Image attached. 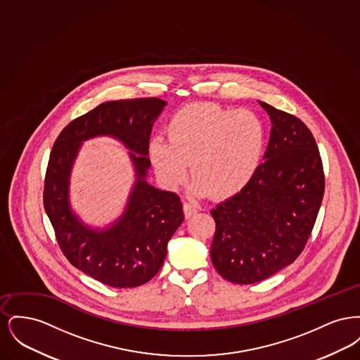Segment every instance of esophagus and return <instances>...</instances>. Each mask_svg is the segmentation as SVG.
Returning a JSON list of instances; mask_svg holds the SVG:
<instances>
[{
	"mask_svg": "<svg viewBox=\"0 0 360 360\" xmlns=\"http://www.w3.org/2000/svg\"><path fill=\"white\" fill-rule=\"evenodd\" d=\"M184 213L186 219H190L193 214L197 213V206L191 202H184Z\"/></svg>",
	"mask_w": 360,
	"mask_h": 360,
	"instance_id": "obj_1",
	"label": "esophagus"
}]
</instances>
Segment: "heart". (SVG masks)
Segmentation results:
<instances>
[{
	"label": "heart",
	"mask_w": 360,
	"mask_h": 360,
	"mask_svg": "<svg viewBox=\"0 0 360 360\" xmlns=\"http://www.w3.org/2000/svg\"><path fill=\"white\" fill-rule=\"evenodd\" d=\"M167 139L155 137L148 146L155 172L167 188L185 184L191 165L197 194L229 198L254 179L264 154L267 131L252 110L194 103L172 116Z\"/></svg>",
	"instance_id": "1"
}]
</instances>
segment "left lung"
<instances>
[{"instance_id":"left-lung-1","label":"left lung","mask_w":360,"mask_h":360,"mask_svg":"<svg viewBox=\"0 0 360 360\" xmlns=\"http://www.w3.org/2000/svg\"><path fill=\"white\" fill-rule=\"evenodd\" d=\"M271 134L254 179L212 209L210 259L232 283L260 282L291 264L305 248L326 188L323 162L308 127L259 101Z\"/></svg>"}]
</instances>
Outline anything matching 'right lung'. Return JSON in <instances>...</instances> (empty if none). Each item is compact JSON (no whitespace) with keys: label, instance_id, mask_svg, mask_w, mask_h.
Here are the masks:
<instances>
[{"label":"right lung","instance_id":"1","mask_svg":"<svg viewBox=\"0 0 360 360\" xmlns=\"http://www.w3.org/2000/svg\"><path fill=\"white\" fill-rule=\"evenodd\" d=\"M166 101L135 98L101 103L71 121L53 143L43 202L58 244L78 270L112 288H136L153 279L167 254V243L184 223L179 197L151 186L148 144ZM115 136L131 151L137 181L124 213L110 227L94 230L69 205V174L82 141Z\"/></svg>","mask_w":360,"mask_h":360}]
</instances>
